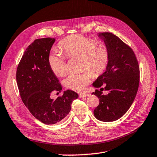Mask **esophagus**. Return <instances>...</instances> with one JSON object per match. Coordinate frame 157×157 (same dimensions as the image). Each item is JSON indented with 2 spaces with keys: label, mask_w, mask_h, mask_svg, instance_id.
Instances as JSON below:
<instances>
[{
  "label": "esophagus",
  "mask_w": 157,
  "mask_h": 157,
  "mask_svg": "<svg viewBox=\"0 0 157 157\" xmlns=\"http://www.w3.org/2000/svg\"><path fill=\"white\" fill-rule=\"evenodd\" d=\"M88 96H89L88 94H80L79 96L80 98H83L87 97Z\"/></svg>",
  "instance_id": "1"
}]
</instances>
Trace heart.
<instances>
[{"mask_svg": "<svg viewBox=\"0 0 157 157\" xmlns=\"http://www.w3.org/2000/svg\"><path fill=\"white\" fill-rule=\"evenodd\" d=\"M60 47L68 57H81L82 69L90 71L95 75H99L106 70L110 59V53L105 45H98L95 39L82 35H73L64 39ZM51 70L58 76H64L67 72L66 57L58 51L52 52L48 56ZM89 71L79 74H70L64 79L63 84L75 92H82L93 78Z\"/></svg>", "mask_w": 157, "mask_h": 157, "instance_id": "1", "label": "heart"}]
</instances>
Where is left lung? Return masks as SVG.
Masks as SVG:
<instances>
[{
	"mask_svg": "<svg viewBox=\"0 0 157 157\" xmlns=\"http://www.w3.org/2000/svg\"><path fill=\"white\" fill-rule=\"evenodd\" d=\"M98 35L110 51V59L105 71L92 84L97 88L92 94L100 100L94 114L100 121L112 122L128 110L136 97L140 80L139 66L132 49L117 36L108 32ZM104 89L109 92L107 95L102 94Z\"/></svg>",
	"mask_w": 157,
	"mask_h": 157,
	"instance_id": "1",
	"label": "left lung"
}]
</instances>
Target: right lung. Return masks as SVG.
<instances>
[{
	"label": "right lung",
	"mask_w": 157,
	"mask_h": 157,
	"mask_svg": "<svg viewBox=\"0 0 157 157\" xmlns=\"http://www.w3.org/2000/svg\"><path fill=\"white\" fill-rule=\"evenodd\" d=\"M56 41L54 38L35 40L27 48L17 70V82L20 96L34 117L45 124L61 121L71 108L78 94L72 90L63 92L56 100L50 95L61 92L62 86L51 70L48 56Z\"/></svg>",
	"instance_id": "obj_1"
}]
</instances>
